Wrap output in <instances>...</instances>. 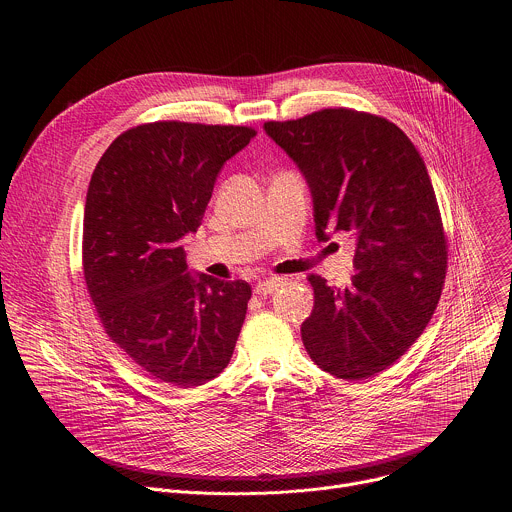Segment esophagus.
<instances>
[{"instance_id": "34e87169", "label": "esophagus", "mask_w": 512, "mask_h": 512, "mask_svg": "<svg viewBox=\"0 0 512 512\" xmlns=\"http://www.w3.org/2000/svg\"><path fill=\"white\" fill-rule=\"evenodd\" d=\"M281 285H283V277H265V279L257 281L255 294L269 296V294H273V291H277Z\"/></svg>"}]
</instances>
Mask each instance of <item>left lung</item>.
I'll list each match as a JSON object with an SVG mask.
<instances>
[{"label":"left lung","mask_w":512,"mask_h":512,"mask_svg":"<svg viewBox=\"0 0 512 512\" xmlns=\"http://www.w3.org/2000/svg\"><path fill=\"white\" fill-rule=\"evenodd\" d=\"M263 129L310 186L318 241L328 231L356 239L346 287L308 277L304 346L338 379L375 377L421 336L446 279L448 243L425 162L395 123L344 107Z\"/></svg>","instance_id":"left-lung-1"}]
</instances>
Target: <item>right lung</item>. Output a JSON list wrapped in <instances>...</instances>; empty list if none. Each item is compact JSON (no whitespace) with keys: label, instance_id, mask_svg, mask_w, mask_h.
<instances>
[{"label":"right lung","instance_id":"obj_1","mask_svg":"<svg viewBox=\"0 0 512 512\" xmlns=\"http://www.w3.org/2000/svg\"><path fill=\"white\" fill-rule=\"evenodd\" d=\"M255 135L241 125L145 123L121 133L91 176L89 296L107 336L174 387L221 375L245 322L251 285L192 275L180 239L196 233L218 172Z\"/></svg>","mask_w":512,"mask_h":512}]
</instances>
